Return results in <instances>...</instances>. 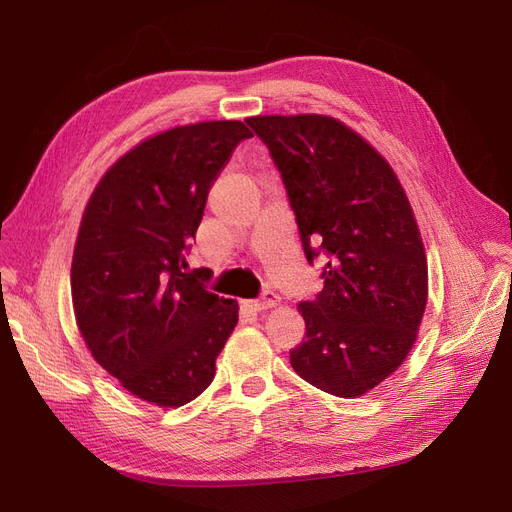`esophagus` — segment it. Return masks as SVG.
I'll use <instances>...</instances> for the list:
<instances>
[{
    "instance_id": "34e87169",
    "label": "esophagus",
    "mask_w": 512,
    "mask_h": 512,
    "mask_svg": "<svg viewBox=\"0 0 512 512\" xmlns=\"http://www.w3.org/2000/svg\"><path fill=\"white\" fill-rule=\"evenodd\" d=\"M278 303H280V297H278L274 290H263L261 297L257 301H251V307L255 311H261V309H270V307H274Z\"/></svg>"
}]
</instances>
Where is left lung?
<instances>
[{
	"label": "left lung",
	"mask_w": 512,
	"mask_h": 512,
	"mask_svg": "<svg viewBox=\"0 0 512 512\" xmlns=\"http://www.w3.org/2000/svg\"><path fill=\"white\" fill-rule=\"evenodd\" d=\"M324 288L299 305L305 338L290 365L315 388L355 398L407 359L427 303V259L388 161L336 118L255 116Z\"/></svg>",
	"instance_id": "obj_1"
}]
</instances>
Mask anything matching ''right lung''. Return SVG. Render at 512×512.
<instances>
[{"instance_id": "obj_1", "label": "right lung", "mask_w": 512, "mask_h": 512, "mask_svg": "<svg viewBox=\"0 0 512 512\" xmlns=\"http://www.w3.org/2000/svg\"><path fill=\"white\" fill-rule=\"evenodd\" d=\"M238 120L159 132L103 174L72 257L76 326L93 359L134 396L180 407L213 380L238 303L207 290L184 255L236 145Z\"/></svg>"}]
</instances>
